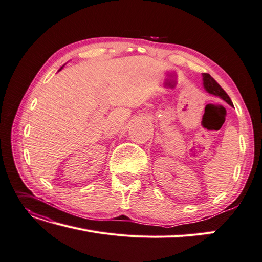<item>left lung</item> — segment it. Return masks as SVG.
<instances>
[{
  "label": "left lung",
  "instance_id": "1",
  "mask_svg": "<svg viewBox=\"0 0 262 262\" xmlns=\"http://www.w3.org/2000/svg\"><path fill=\"white\" fill-rule=\"evenodd\" d=\"M203 85H204V89L206 90L207 93L211 94V95L214 96H218L221 99H224L226 103L229 104L230 106H233L232 102L230 97L228 96V94L221 89V86L216 82V80L213 79V77H211L209 74L204 73L203 74Z\"/></svg>",
  "mask_w": 262,
  "mask_h": 262
}]
</instances>
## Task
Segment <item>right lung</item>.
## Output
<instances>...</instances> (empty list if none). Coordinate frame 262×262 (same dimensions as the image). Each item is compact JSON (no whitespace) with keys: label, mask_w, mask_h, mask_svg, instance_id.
Wrapping results in <instances>:
<instances>
[{"label":"right lung","mask_w":262,"mask_h":262,"mask_svg":"<svg viewBox=\"0 0 262 262\" xmlns=\"http://www.w3.org/2000/svg\"><path fill=\"white\" fill-rule=\"evenodd\" d=\"M62 69H63V66H62V67H61V69H59V70H58V71H61V70H62Z\"/></svg>","instance_id":"add662e5"}]
</instances>
